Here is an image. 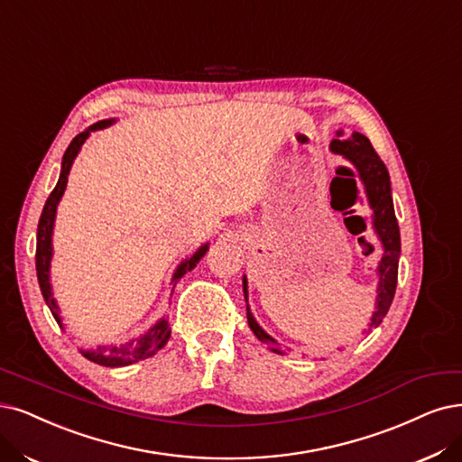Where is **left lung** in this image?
<instances>
[{"label":"left lung","mask_w":462,"mask_h":462,"mask_svg":"<svg viewBox=\"0 0 462 462\" xmlns=\"http://www.w3.org/2000/svg\"><path fill=\"white\" fill-rule=\"evenodd\" d=\"M329 148L333 153H338V156H343L356 167L357 179H360V182L364 184V192L367 196L369 209L373 211V230L377 234L379 242L383 245V257L377 264V280H379L377 300H374V312L371 316V321L367 323L369 326L367 329L371 331L374 328H379L381 321L384 319L392 304V299H394L396 283H398V263H400V253H402V242H400V226L394 213V201H392L390 175H388L386 165L371 146L369 139L362 133L357 131L345 133L343 129H338ZM244 297L247 302L245 274H244ZM247 323L251 331L254 333V337L263 340V343L268 346V350L276 354H285L282 348H278V340L274 337H270L259 326V321L251 314L249 304H247Z\"/></svg>","instance_id":"left-lung-1"}]
</instances>
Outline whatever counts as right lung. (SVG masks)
<instances>
[{
	"mask_svg": "<svg viewBox=\"0 0 462 462\" xmlns=\"http://www.w3.org/2000/svg\"><path fill=\"white\" fill-rule=\"evenodd\" d=\"M116 124V117L110 119H100V122L93 124L91 127H88L85 131H81L78 136H74V141L70 143V146L66 148L64 156H62V165H60V175L57 180L55 190L51 192V196L45 201V208L42 211L40 217V225H38V244H36V270H38V282H40V289L42 295L49 306L51 314L57 319V323L60 326V329H64L62 326V318H60V309L59 302L55 299L53 293V285H51V261H53V230H55V218H57V208L64 196L66 184H68V175H70V169L74 165V160L78 158V153L83 146V143L89 139V134L93 131L98 129H106L110 125ZM209 249V242L203 244L201 247L196 249V253H192L190 257H186L177 270L173 272V278H171V285L177 283V280H180L188 270H192L201 259L203 254L208 253ZM175 285L171 287V293H173ZM171 337V328H169V319L167 316L160 318L153 326L141 337L131 338L124 345H98L97 348L91 350H81L79 352L88 357V360L105 365V367H124V365H131L139 360H146V357L153 356L158 350H162L167 340Z\"/></svg>",
	"mask_w": 462,
	"mask_h": 462,
	"instance_id": "add662e5",
	"label": "right lung"
}]
</instances>
